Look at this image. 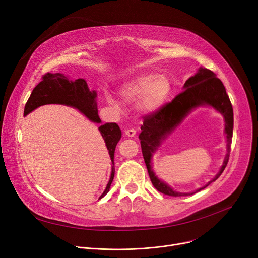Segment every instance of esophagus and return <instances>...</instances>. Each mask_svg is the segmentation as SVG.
<instances>
[{
    "mask_svg": "<svg viewBox=\"0 0 258 258\" xmlns=\"http://www.w3.org/2000/svg\"><path fill=\"white\" fill-rule=\"evenodd\" d=\"M124 133L127 137H134L135 135H136V131H135L134 128H126L124 131Z\"/></svg>",
    "mask_w": 258,
    "mask_h": 258,
    "instance_id": "1",
    "label": "esophagus"
}]
</instances>
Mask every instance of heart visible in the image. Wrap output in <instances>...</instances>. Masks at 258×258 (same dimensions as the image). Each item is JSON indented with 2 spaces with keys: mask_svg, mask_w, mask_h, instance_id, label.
<instances>
[{
  "mask_svg": "<svg viewBox=\"0 0 258 258\" xmlns=\"http://www.w3.org/2000/svg\"><path fill=\"white\" fill-rule=\"evenodd\" d=\"M171 92V84L165 75L144 74L126 84L120 91V96L127 102L140 99L139 108L148 113L158 110L167 100ZM106 101L114 107H118L116 101L106 96Z\"/></svg>",
  "mask_w": 258,
  "mask_h": 258,
  "instance_id": "b5f03b06",
  "label": "heart"
}]
</instances>
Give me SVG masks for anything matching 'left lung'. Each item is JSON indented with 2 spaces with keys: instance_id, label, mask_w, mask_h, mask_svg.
Masks as SVG:
<instances>
[{
  "instance_id": "obj_1",
  "label": "left lung",
  "mask_w": 258,
  "mask_h": 258,
  "mask_svg": "<svg viewBox=\"0 0 258 258\" xmlns=\"http://www.w3.org/2000/svg\"><path fill=\"white\" fill-rule=\"evenodd\" d=\"M185 90L178 94L170 102L165 103L159 107L156 112H153L143 117V124L141 125L142 132L139 135L141 143V150L144 162L147 167L151 181L158 191L171 196V197H184L192 194H181L172 190L167 184L160 181L152 170L151 158L152 154L157 150L161 141L166 138L180 122L187 116L192 108L199 105H211L216 111H219L225 118V133L227 138V155L221 170L215 175V178L210 181L205 187L198 189V191L206 188L209 184L218 179L224 169L226 168L230 151H231L232 134H233V108L231 101L229 99L226 89L220 78L215 77V74L208 70L202 69L197 74L191 76L184 85Z\"/></svg>"
}]
</instances>
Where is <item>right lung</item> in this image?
Returning <instances> with one entry per match:
<instances>
[{"label":"right lung","mask_w":258,"mask_h":258,"mask_svg":"<svg viewBox=\"0 0 258 258\" xmlns=\"http://www.w3.org/2000/svg\"><path fill=\"white\" fill-rule=\"evenodd\" d=\"M95 98H96V92H91L89 90L85 79L78 78L75 80H69V78L61 73L53 74L48 72L42 76V81L33 89L29 99L27 100L24 108V116L28 115L40 105L57 103L75 107L93 122L100 123L101 120L98 116L97 104ZM99 131L105 141L108 154H110L114 164V153L116 145L121 138V131L115 122L100 125ZM114 175L115 167L112 166L110 181H108L105 190L99 199L103 198L110 190Z\"/></svg>","instance_id":"right-lung-1"}]
</instances>
